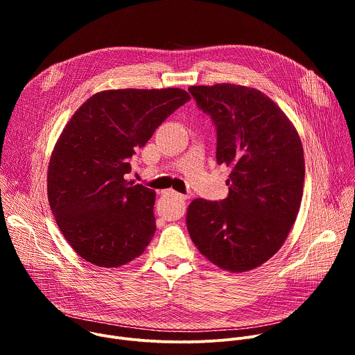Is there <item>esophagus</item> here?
I'll return each instance as SVG.
<instances>
[{
  "label": "esophagus",
  "mask_w": 355,
  "mask_h": 355,
  "mask_svg": "<svg viewBox=\"0 0 355 355\" xmlns=\"http://www.w3.org/2000/svg\"><path fill=\"white\" fill-rule=\"evenodd\" d=\"M166 193H167V195H170V196H174V198H177V199H180V200H185V199H187V196H185V195H182V193H180V192H177V191H174V189H167V191H166Z\"/></svg>",
  "instance_id": "esophagus-1"
}]
</instances>
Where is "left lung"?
Returning <instances> with one entry per match:
<instances>
[{"instance_id": "left-lung-1", "label": "left lung", "mask_w": 355, "mask_h": 355, "mask_svg": "<svg viewBox=\"0 0 355 355\" xmlns=\"http://www.w3.org/2000/svg\"><path fill=\"white\" fill-rule=\"evenodd\" d=\"M188 91L216 128L218 164L232 168L227 198L189 204V236L219 268L260 267L282 247L299 212L305 180L299 135L256 88L216 84Z\"/></svg>"}]
</instances>
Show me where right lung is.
<instances>
[{
	"mask_svg": "<svg viewBox=\"0 0 355 355\" xmlns=\"http://www.w3.org/2000/svg\"><path fill=\"white\" fill-rule=\"evenodd\" d=\"M191 99L180 88L110 89L88 98L50 157L47 198L59 229L85 261L121 267L156 232V192L125 180L130 159Z\"/></svg>",
	"mask_w": 355,
	"mask_h": 355,
	"instance_id": "add662e5",
	"label": "right lung"
}]
</instances>
